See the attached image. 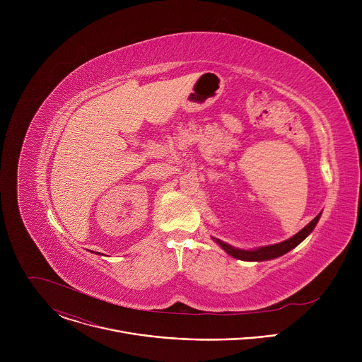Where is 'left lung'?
Masks as SVG:
<instances>
[{
    "label": "left lung",
    "mask_w": 362,
    "mask_h": 362,
    "mask_svg": "<svg viewBox=\"0 0 362 362\" xmlns=\"http://www.w3.org/2000/svg\"><path fill=\"white\" fill-rule=\"evenodd\" d=\"M321 218V214L309 222L303 229H300L296 235H293L292 238L275 243V245H269V246H262L257 249H252V250H245V249H238L230 246L229 243H225L223 240L218 239V238H212L226 253H229L232 257H236V259L240 261H249V262H262V261H269V259H275L278 256L285 255L286 252H289L291 249H293L295 246H298L309 233L314 230V228L317 226L318 221Z\"/></svg>",
    "instance_id": "obj_1"
}]
</instances>
